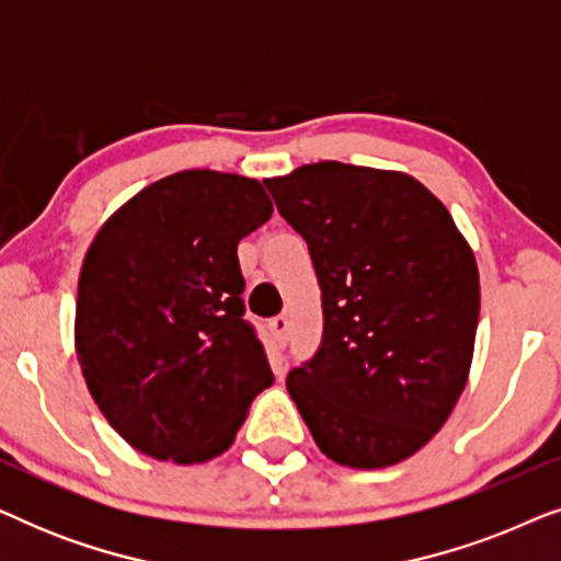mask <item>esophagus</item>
Returning <instances> with one entry per match:
<instances>
[{
    "instance_id": "obj_1",
    "label": "esophagus",
    "mask_w": 561,
    "mask_h": 561,
    "mask_svg": "<svg viewBox=\"0 0 561 561\" xmlns=\"http://www.w3.org/2000/svg\"><path fill=\"white\" fill-rule=\"evenodd\" d=\"M267 327H271L275 342H278L280 347H286V342H288V329H290L288 317H275V319H271V324H267Z\"/></svg>"
}]
</instances>
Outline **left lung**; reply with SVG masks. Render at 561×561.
<instances>
[{
  "label": "left lung",
  "mask_w": 561,
  "mask_h": 561,
  "mask_svg": "<svg viewBox=\"0 0 561 561\" xmlns=\"http://www.w3.org/2000/svg\"><path fill=\"white\" fill-rule=\"evenodd\" d=\"M304 237L324 332L286 388L317 447L378 470L419 451L462 396L480 317L474 255L416 179L336 160L267 179Z\"/></svg>",
  "instance_id": "8db88e82"
}]
</instances>
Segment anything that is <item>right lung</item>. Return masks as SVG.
Instances as JSON below:
<instances>
[{"label":"right lung","instance_id":"1","mask_svg":"<svg viewBox=\"0 0 561 561\" xmlns=\"http://www.w3.org/2000/svg\"><path fill=\"white\" fill-rule=\"evenodd\" d=\"M273 214L255 179L181 171L99 229L76 298V355L99 411L156 459L206 462L273 386L244 319L242 237Z\"/></svg>","mask_w":561,"mask_h":561}]
</instances>
